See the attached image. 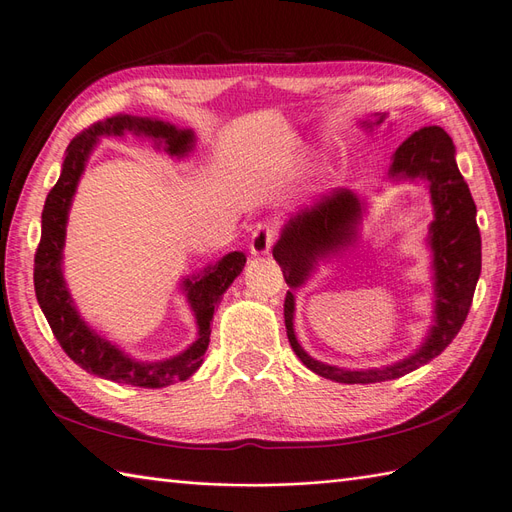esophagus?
Wrapping results in <instances>:
<instances>
[{"label": "esophagus", "instance_id": "1", "mask_svg": "<svg viewBox=\"0 0 512 512\" xmlns=\"http://www.w3.org/2000/svg\"><path fill=\"white\" fill-rule=\"evenodd\" d=\"M277 235V226L273 222H258L252 230L250 239V252L254 256H265L271 252V245Z\"/></svg>", "mask_w": 512, "mask_h": 512}]
</instances>
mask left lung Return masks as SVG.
Returning <instances> with one entry per match:
<instances>
[{
	"label": "left lung",
	"instance_id": "obj_1",
	"mask_svg": "<svg viewBox=\"0 0 512 512\" xmlns=\"http://www.w3.org/2000/svg\"><path fill=\"white\" fill-rule=\"evenodd\" d=\"M386 119L376 115L363 121L365 130ZM389 177L427 181L433 220L427 245L433 269V324L416 352L393 365L371 369H346L320 363L309 356L294 335V290L301 288L320 260L346 250L359 237L365 203L352 190L335 188L314 205L299 209L284 224L282 235L273 245V258L280 262L284 280L290 286L284 301L288 342L301 363L314 374L342 384H371L395 380L436 359L453 342L470 312L476 282L480 275V232L476 226V205L468 183L463 181L453 138L442 128L429 126L410 134L393 153Z\"/></svg>",
	"mask_w": 512,
	"mask_h": 512
}]
</instances>
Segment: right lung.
Here are the masks:
<instances>
[{"instance_id":"1","label":"right lung","mask_w":512,"mask_h":512,"mask_svg":"<svg viewBox=\"0 0 512 512\" xmlns=\"http://www.w3.org/2000/svg\"><path fill=\"white\" fill-rule=\"evenodd\" d=\"M128 132L151 138L153 145L158 149L164 147L168 156L173 158H185L196 143L192 130H181L170 121L134 115L108 117L76 136L66 149L61 175L49 196H46L42 209V235L34 258V288L38 305L46 320H49L55 339L76 365L104 380L143 386V389H162V386L188 380L203 365V356L209 348L215 305L243 271L245 254L230 252L215 265H209L205 271L185 277L181 282V290L185 292V299H188L196 318L198 337L190 348L170 356V359L151 363L132 359L130 354L89 327L81 318L79 309H76L64 280L68 213L76 185H79L85 164L100 138L123 136Z\"/></svg>"}]
</instances>
